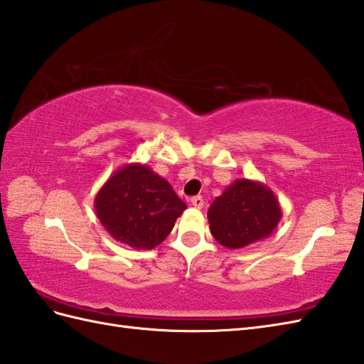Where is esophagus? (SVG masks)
<instances>
[{"label":"esophagus","mask_w":364,"mask_h":364,"mask_svg":"<svg viewBox=\"0 0 364 364\" xmlns=\"http://www.w3.org/2000/svg\"><path fill=\"white\" fill-rule=\"evenodd\" d=\"M191 204H192L193 208L201 209L204 206V200H203V197H200V195H197V197H192L191 198Z\"/></svg>","instance_id":"esophagus-1"}]
</instances>
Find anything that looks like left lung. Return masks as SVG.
I'll list each match as a JSON object with an SVG mask.
<instances>
[{
  "instance_id": "1",
  "label": "left lung",
  "mask_w": 364,
  "mask_h": 364,
  "mask_svg": "<svg viewBox=\"0 0 364 364\" xmlns=\"http://www.w3.org/2000/svg\"><path fill=\"white\" fill-rule=\"evenodd\" d=\"M275 193L259 181L238 178L208 210L210 234L221 246L241 249L272 234L282 220Z\"/></svg>"
}]
</instances>
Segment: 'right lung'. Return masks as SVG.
<instances>
[{"instance_id":"1","label":"right lung","mask_w":364,"mask_h":364,"mask_svg":"<svg viewBox=\"0 0 364 364\" xmlns=\"http://www.w3.org/2000/svg\"><path fill=\"white\" fill-rule=\"evenodd\" d=\"M93 206L112 238L143 250L163 243L188 209L169 181L139 163L119 167L102 184Z\"/></svg>"}]
</instances>
